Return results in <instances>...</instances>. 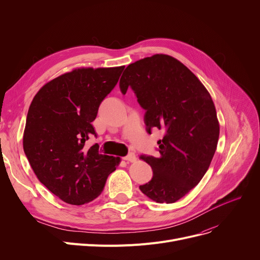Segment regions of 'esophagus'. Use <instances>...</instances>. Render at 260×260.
I'll list each match as a JSON object with an SVG mask.
<instances>
[{
	"instance_id": "1",
	"label": "esophagus",
	"mask_w": 260,
	"mask_h": 260,
	"mask_svg": "<svg viewBox=\"0 0 260 260\" xmlns=\"http://www.w3.org/2000/svg\"><path fill=\"white\" fill-rule=\"evenodd\" d=\"M123 160L127 162H135L136 161V155L134 153H128L125 157H123Z\"/></svg>"
}]
</instances>
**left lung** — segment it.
I'll return each mask as SVG.
<instances>
[{
    "instance_id": "obj_1",
    "label": "left lung",
    "mask_w": 260,
    "mask_h": 260,
    "mask_svg": "<svg viewBox=\"0 0 260 260\" xmlns=\"http://www.w3.org/2000/svg\"><path fill=\"white\" fill-rule=\"evenodd\" d=\"M123 94L132 88L145 111L146 132H165L159 157L141 155L153 178L141 192L159 203H173L195 187L215 154L219 123L207 88L186 66L168 54L129 64L120 79Z\"/></svg>"
}]
</instances>
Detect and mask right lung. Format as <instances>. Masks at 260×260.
Masks as SVG:
<instances>
[{
    "mask_svg": "<svg viewBox=\"0 0 260 260\" xmlns=\"http://www.w3.org/2000/svg\"><path fill=\"white\" fill-rule=\"evenodd\" d=\"M124 66L78 68L51 80L29 106L24 153L40 182L66 203L81 206L97 198L120 158L102 155L91 122Z\"/></svg>",
    "mask_w": 260,
    "mask_h": 260,
    "instance_id": "add662e5",
    "label": "right lung"
}]
</instances>
